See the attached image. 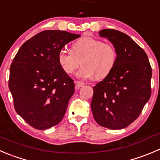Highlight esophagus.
I'll use <instances>...</instances> for the list:
<instances>
[{"mask_svg":"<svg viewBox=\"0 0 160 160\" xmlns=\"http://www.w3.org/2000/svg\"><path fill=\"white\" fill-rule=\"evenodd\" d=\"M75 84H76V88H77V89H79L80 87L84 85V83H83V82L81 81H75Z\"/></svg>","mask_w":160,"mask_h":160,"instance_id":"34e87169","label":"esophagus"}]
</instances>
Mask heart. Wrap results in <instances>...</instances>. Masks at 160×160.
Listing matches in <instances>:
<instances>
[{
  "label": "heart",
  "mask_w": 160,
  "mask_h": 160,
  "mask_svg": "<svg viewBox=\"0 0 160 160\" xmlns=\"http://www.w3.org/2000/svg\"><path fill=\"white\" fill-rule=\"evenodd\" d=\"M58 63L66 74L77 72L79 78L102 79L108 75L117 61V52L112 44L103 43L98 39L85 37L79 39L72 46V51L62 49L58 55Z\"/></svg>",
  "instance_id": "heart-1"
}]
</instances>
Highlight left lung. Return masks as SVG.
<instances>
[{"label":"left lung","instance_id":"8db88e82","mask_svg":"<svg viewBox=\"0 0 160 160\" xmlns=\"http://www.w3.org/2000/svg\"><path fill=\"white\" fill-rule=\"evenodd\" d=\"M99 36L117 52L112 72L93 88L91 107L95 121L111 130L127 128L140 116L152 94V67L145 51L127 34L112 29Z\"/></svg>","mask_w":160,"mask_h":160}]
</instances>
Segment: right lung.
<instances>
[{
	"label": "right lung",
	"mask_w": 160,
	"mask_h": 160,
	"mask_svg": "<svg viewBox=\"0 0 160 160\" xmlns=\"http://www.w3.org/2000/svg\"><path fill=\"white\" fill-rule=\"evenodd\" d=\"M61 30H44L24 43L10 66L8 88L16 112L37 130L58 124L75 84L60 66L58 55L80 37Z\"/></svg>",
	"instance_id": "1"
}]
</instances>
